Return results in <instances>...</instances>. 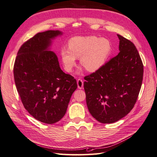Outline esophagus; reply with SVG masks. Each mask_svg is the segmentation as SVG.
Wrapping results in <instances>:
<instances>
[{"instance_id": "obj_1", "label": "esophagus", "mask_w": 157, "mask_h": 157, "mask_svg": "<svg viewBox=\"0 0 157 157\" xmlns=\"http://www.w3.org/2000/svg\"><path fill=\"white\" fill-rule=\"evenodd\" d=\"M77 85H78V88L79 89H82L84 86V83H83V80L82 79H78L77 80Z\"/></svg>"}]
</instances>
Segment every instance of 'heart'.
<instances>
[{
	"mask_svg": "<svg viewBox=\"0 0 157 157\" xmlns=\"http://www.w3.org/2000/svg\"><path fill=\"white\" fill-rule=\"evenodd\" d=\"M68 49L63 48L60 56L64 69L71 72L76 65V58L89 72H96L105 63L111 52L110 41L96 36H75L69 40Z\"/></svg>",
	"mask_w": 157,
	"mask_h": 157,
	"instance_id": "1",
	"label": "heart"
}]
</instances>
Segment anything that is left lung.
<instances>
[{"instance_id":"1","label":"left lung","mask_w":157,"mask_h":157,"mask_svg":"<svg viewBox=\"0 0 157 157\" xmlns=\"http://www.w3.org/2000/svg\"><path fill=\"white\" fill-rule=\"evenodd\" d=\"M118 54L84 77L89 112L103 124L125 117L134 107L144 76V65L133 42L120 35Z\"/></svg>"}]
</instances>
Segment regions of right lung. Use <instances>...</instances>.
Segmentation results:
<instances>
[{"label": "right lung", "instance_id": "add662e5", "mask_svg": "<svg viewBox=\"0 0 157 157\" xmlns=\"http://www.w3.org/2000/svg\"><path fill=\"white\" fill-rule=\"evenodd\" d=\"M59 31L38 33L23 43L13 65L17 91L25 109L37 121L54 124L63 117L77 88L73 76L61 69L58 57L49 51Z\"/></svg>", "mask_w": 157, "mask_h": 157}]
</instances>
